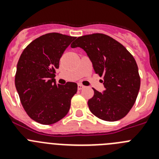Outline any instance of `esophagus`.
<instances>
[{"instance_id": "obj_1", "label": "esophagus", "mask_w": 159, "mask_h": 159, "mask_svg": "<svg viewBox=\"0 0 159 159\" xmlns=\"http://www.w3.org/2000/svg\"><path fill=\"white\" fill-rule=\"evenodd\" d=\"M84 88V86H83L82 84H78V90H82Z\"/></svg>"}]
</instances>
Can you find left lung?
<instances>
[{
  "instance_id": "8db88e82",
  "label": "left lung",
  "mask_w": 159,
  "mask_h": 159,
  "mask_svg": "<svg viewBox=\"0 0 159 159\" xmlns=\"http://www.w3.org/2000/svg\"><path fill=\"white\" fill-rule=\"evenodd\" d=\"M71 48L86 52L94 71L103 77L105 90L94 89L88 102L93 115L105 121L114 122L127 116L137 99L140 76L136 61L121 43L102 33L80 36Z\"/></svg>"
}]
</instances>
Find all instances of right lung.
<instances>
[{"mask_svg": "<svg viewBox=\"0 0 159 159\" xmlns=\"http://www.w3.org/2000/svg\"><path fill=\"white\" fill-rule=\"evenodd\" d=\"M75 39L57 32L48 33L31 42L20 57L15 86L25 111L37 123L53 124L69 111L77 84L57 85L54 78L63 53Z\"/></svg>", "mask_w": 159, "mask_h": 159, "instance_id": "add662e5", "label": "right lung"}]
</instances>
